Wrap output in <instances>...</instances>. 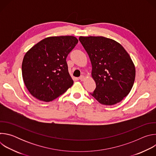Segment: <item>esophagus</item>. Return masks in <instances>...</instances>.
<instances>
[{"mask_svg":"<svg viewBox=\"0 0 156 156\" xmlns=\"http://www.w3.org/2000/svg\"><path fill=\"white\" fill-rule=\"evenodd\" d=\"M79 79H80V80H81V81H84V80H85V77H84V76L81 75V76L79 78Z\"/></svg>","mask_w":156,"mask_h":156,"instance_id":"esophagus-1","label":"esophagus"}]
</instances>
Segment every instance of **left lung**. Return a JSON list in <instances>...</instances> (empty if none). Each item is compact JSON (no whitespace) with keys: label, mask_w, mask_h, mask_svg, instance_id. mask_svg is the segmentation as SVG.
I'll use <instances>...</instances> for the list:
<instances>
[{"label":"left lung","mask_w":156,"mask_h":156,"mask_svg":"<svg viewBox=\"0 0 156 156\" xmlns=\"http://www.w3.org/2000/svg\"><path fill=\"white\" fill-rule=\"evenodd\" d=\"M79 41L90 57L96 87L93 93L99 103L112 105L130 92L135 67L130 56L117 41L102 36H80Z\"/></svg>","instance_id":"left-lung-1"}]
</instances>
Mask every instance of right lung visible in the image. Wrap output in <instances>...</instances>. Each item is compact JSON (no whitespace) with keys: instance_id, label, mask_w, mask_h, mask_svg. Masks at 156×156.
Returning a JSON list of instances; mask_svg holds the SVG:
<instances>
[{"instance_id":"add662e5","label":"right lung","mask_w":156,"mask_h":156,"mask_svg":"<svg viewBox=\"0 0 156 156\" xmlns=\"http://www.w3.org/2000/svg\"><path fill=\"white\" fill-rule=\"evenodd\" d=\"M78 42L72 36L49 37L26 53L22 62V76L33 96L50 102L73 85L66 59Z\"/></svg>"}]
</instances>
